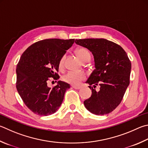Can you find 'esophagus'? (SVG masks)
Listing matches in <instances>:
<instances>
[{
    "mask_svg": "<svg viewBox=\"0 0 148 148\" xmlns=\"http://www.w3.org/2000/svg\"><path fill=\"white\" fill-rule=\"evenodd\" d=\"M72 87H73L74 88H75V89H80L81 88V87L80 86H76V85H72Z\"/></svg>",
    "mask_w": 148,
    "mask_h": 148,
    "instance_id": "1",
    "label": "esophagus"
}]
</instances>
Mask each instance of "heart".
I'll return each mask as SVG.
<instances>
[{"mask_svg": "<svg viewBox=\"0 0 148 148\" xmlns=\"http://www.w3.org/2000/svg\"><path fill=\"white\" fill-rule=\"evenodd\" d=\"M76 53L79 58L82 61L90 59V53L87 49L85 48H79L76 50ZM65 56H63L59 61V66L61 67L63 65ZM86 77V74L83 71H69L63 76V80L70 84L77 85H79L82 80Z\"/></svg>", "mask_w": 148, "mask_h": 148, "instance_id": "heart-1", "label": "heart"}]
</instances>
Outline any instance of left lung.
<instances>
[{"mask_svg":"<svg viewBox=\"0 0 148 148\" xmlns=\"http://www.w3.org/2000/svg\"><path fill=\"white\" fill-rule=\"evenodd\" d=\"M75 42L89 50L95 69L86 83L92 95L84 101L88 111L96 115L109 114L119 106L130 84L131 63L120 45L106 39H76ZM99 86L100 89L94 88Z\"/></svg>","mask_w":148,"mask_h":148,"instance_id":"obj_1","label":"left lung"}]
</instances>
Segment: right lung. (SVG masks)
Listing matches in <instances>:
<instances>
[{
    "mask_svg": "<svg viewBox=\"0 0 148 148\" xmlns=\"http://www.w3.org/2000/svg\"><path fill=\"white\" fill-rule=\"evenodd\" d=\"M74 42V39L41 40L32 44L21 56L16 69V87L24 103L35 114H53L62 103L71 86L58 81L50 88L47 83L50 79L60 78L59 61Z\"/></svg>",
    "mask_w": 148,
    "mask_h": 148,
    "instance_id": "obj_1",
    "label": "right lung"
}]
</instances>
